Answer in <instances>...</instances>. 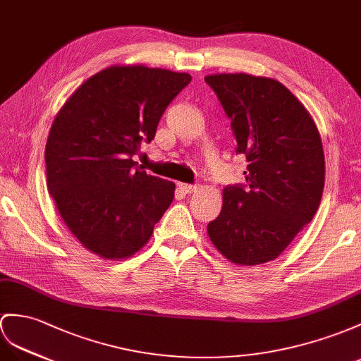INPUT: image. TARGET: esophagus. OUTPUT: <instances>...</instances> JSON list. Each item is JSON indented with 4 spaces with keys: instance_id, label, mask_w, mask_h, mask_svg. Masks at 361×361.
<instances>
[{
    "instance_id": "obj_1",
    "label": "esophagus",
    "mask_w": 361,
    "mask_h": 361,
    "mask_svg": "<svg viewBox=\"0 0 361 361\" xmlns=\"http://www.w3.org/2000/svg\"><path fill=\"white\" fill-rule=\"evenodd\" d=\"M183 192H185V195H190V192H195L196 191V185H190V183H179L178 185Z\"/></svg>"
}]
</instances>
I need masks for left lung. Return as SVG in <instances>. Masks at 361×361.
<instances>
[{"label": "left lung", "instance_id": "1", "mask_svg": "<svg viewBox=\"0 0 361 361\" xmlns=\"http://www.w3.org/2000/svg\"><path fill=\"white\" fill-rule=\"evenodd\" d=\"M231 121L237 153L247 156L245 185L226 187L208 235L240 267L277 259L312 221L324 187V154L310 111L286 87L267 76H205Z\"/></svg>", "mask_w": 361, "mask_h": 361}]
</instances>
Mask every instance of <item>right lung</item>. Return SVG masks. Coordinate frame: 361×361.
<instances>
[{
    "mask_svg": "<svg viewBox=\"0 0 361 361\" xmlns=\"http://www.w3.org/2000/svg\"><path fill=\"white\" fill-rule=\"evenodd\" d=\"M188 73L110 66L82 82L55 116L46 144L47 188L85 250L105 260L135 256L171 205L174 182L137 169L162 114Z\"/></svg>",
    "mask_w": 361,
    "mask_h": 361,
    "instance_id": "add662e5",
    "label": "right lung"
}]
</instances>
